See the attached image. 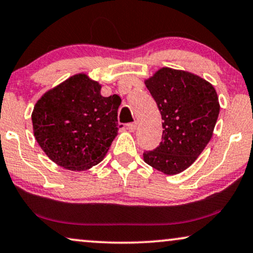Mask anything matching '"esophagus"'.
<instances>
[{
    "label": "esophagus",
    "mask_w": 253,
    "mask_h": 253,
    "mask_svg": "<svg viewBox=\"0 0 253 253\" xmlns=\"http://www.w3.org/2000/svg\"><path fill=\"white\" fill-rule=\"evenodd\" d=\"M127 128H128L129 132H135L136 129V123H130L127 125Z\"/></svg>",
    "instance_id": "esophagus-1"
}]
</instances>
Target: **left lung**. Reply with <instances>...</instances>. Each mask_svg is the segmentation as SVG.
<instances>
[{
    "label": "left lung",
    "mask_w": 253,
    "mask_h": 253,
    "mask_svg": "<svg viewBox=\"0 0 253 253\" xmlns=\"http://www.w3.org/2000/svg\"><path fill=\"white\" fill-rule=\"evenodd\" d=\"M162 116L163 135L143 161L166 174L191 167L211 139L220 113L214 86L185 70L163 67L144 81Z\"/></svg>",
    "instance_id": "left-lung-1"
}]
</instances>
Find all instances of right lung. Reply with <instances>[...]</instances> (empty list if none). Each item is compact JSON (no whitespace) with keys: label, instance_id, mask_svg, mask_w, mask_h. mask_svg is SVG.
Segmentation results:
<instances>
[{"label":"right lung","instance_id":"right-lung-1","mask_svg":"<svg viewBox=\"0 0 253 253\" xmlns=\"http://www.w3.org/2000/svg\"><path fill=\"white\" fill-rule=\"evenodd\" d=\"M102 85L76 74L46 91L32 112L33 134L58 166L84 171L98 164L117 136L119 96L103 97Z\"/></svg>","mask_w":253,"mask_h":253}]
</instances>
